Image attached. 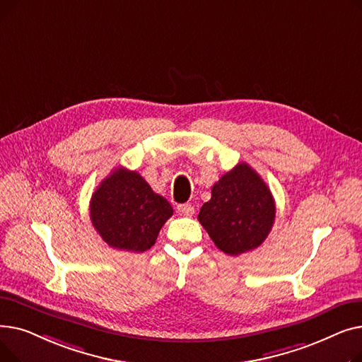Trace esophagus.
Wrapping results in <instances>:
<instances>
[{
	"instance_id": "obj_1",
	"label": "esophagus",
	"mask_w": 362,
	"mask_h": 362,
	"mask_svg": "<svg viewBox=\"0 0 362 362\" xmlns=\"http://www.w3.org/2000/svg\"><path fill=\"white\" fill-rule=\"evenodd\" d=\"M177 213L182 216H192L195 213V208L191 204H179Z\"/></svg>"
}]
</instances>
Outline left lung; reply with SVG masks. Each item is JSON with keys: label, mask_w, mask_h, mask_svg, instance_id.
Wrapping results in <instances>:
<instances>
[{"label": "left lung", "mask_w": 362, "mask_h": 362, "mask_svg": "<svg viewBox=\"0 0 362 362\" xmlns=\"http://www.w3.org/2000/svg\"><path fill=\"white\" fill-rule=\"evenodd\" d=\"M274 217L269 186L246 163H239L214 183L211 199L198 214L217 248L233 257L258 248L269 236Z\"/></svg>", "instance_id": "obj_1"}]
</instances>
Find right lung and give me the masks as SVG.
Segmentation results:
<instances>
[{
	"mask_svg": "<svg viewBox=\"0 0 362 362\" xmlns=\"http://www.w3.org/2000/svg\"><path fill=\"white\" fill-rule=\"evenodd\" d=\"M90 221L114 250L144 252L156 243L164 223L173 216L165 198L152 191L136 171L119 167L90 198Z\"/></svg>",
	"mask_w": 362,
	"mask_h": 362,
	"instance_id": "add662e5",
	"label": "right lung"
}]
</instances>
